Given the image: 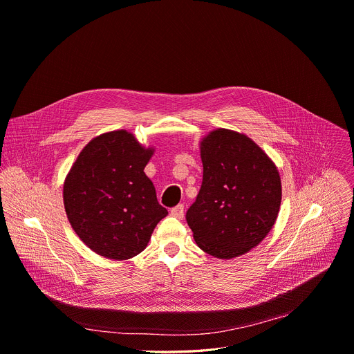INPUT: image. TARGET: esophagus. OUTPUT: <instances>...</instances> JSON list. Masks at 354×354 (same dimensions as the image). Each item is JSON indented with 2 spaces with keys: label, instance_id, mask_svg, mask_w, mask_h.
Returning <instances> with one entry per match:
<instances>
[{
  "label": "esophagus",
  "instance_id": "1",
  "mask_svg": "<svg viewBox=\"0 0 354 354\" xmlns=\"http://www.w3.org/2000/svg\"><path fill=\"white\" fill-rule=\"evenodd\" d=\"M171 214L175 216V217H178V218H182L183 214H185V207H183V205H178V206L172 207V209H171Z\"/></svg>",
  "mask_w": 354,
  "mask_h": 354
}]
</instances>
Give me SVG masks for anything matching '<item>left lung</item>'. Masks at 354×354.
<instances>
[{"mask_svg": "<svg viewBox=\"0 0 354 354\" xmlns=\"http://www.w3.org/2000/svg\"><path fill=\"white\" fill-rule=\"evenodd\" d=\"M203 182L186 212L199 248L229 260L259 245L281 206V178L268 155L244 134L217 128L201 142Z\"/></svg>", "mask_w": 354, "mask_h": 354, "instance_id": "8db88e82", "label": "left lung"}]
</instances>
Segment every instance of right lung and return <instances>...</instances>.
I'll use <instances>...</instances> for the list:
<instances>
[{
  "label": "right lung",
  "instance_id": "obj_1",
  "mask_svg": "<svg viewBox=\"0 0 354 354\" xmlns=\"http://www.w3.org/2000/svg\"><path fill=\"white\" fill-rule=\"evenodd\" d=\"M153 149L125 130L93 138L63 185V203L73 230L95 254L128 260L144 251L168 210L145 175Z\"/></svg>",
  "mask_w": 354,
  "mask_h": 354
}]
</instances>
